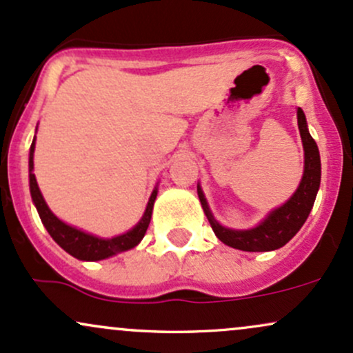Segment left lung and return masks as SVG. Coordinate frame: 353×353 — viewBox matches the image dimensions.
I'll use <instances>...</instances> for the list:
<instances>
[{
    "instance_id": "1",
    "label": "left lung",
    "mask_w": 353,
    "mask_h": 353,
    "mask_svg": "<svg viewBox=\"0 0 353 353\" xmlns=\"http://www.w3.org/2000/svg\"><path fill=\"white\" fill-rule=\"evenodd\" d=\"M296 120H299L300 137L303 143V176L300 180L295 193L280 207L273 208L256 227L248 230L227 228L220 225L213 216L208 207L207 198L203 195L200 183L196 185L198 198L201 208L215 232L216 239L223 241L228 247L243 252H270L283 247L296 235L305 220L310 215L312 207L315 203L316 192L320 188V176H322V165H320L319 146L312 138L307 126V118L302 108H296Z\"/></svg>"
}]
</instances>
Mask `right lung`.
<instances>
[{"instance_id": "1", "label": "right lung", "mask_w": 353, "mask_h": 353, "mask_svg": "<svg viewBox=\"0 0 353 353\" xmlns=\"http://www.w3.org/2000/svg\"><path fill=\"white\" fill-rule=\"evenodd\" d=\"M34 140L31 143L30 148V161H28V168H30V192L31 198H33L34 207L38 210V215L41 219L45 228L48 230L51 235L59 247L65 252H68L71 256L78 260H85V262H98V260L110 259V256L117 255V253L132 250L137 247L141 240H143L146 228H148L150 220H152L153 213V205H155L158 188L152 192L150 195L148 203H146L145 213L141 216L140 221L132 230L121 233V235L112 236V239H101V236L91 235V233L83 232V230L71 227V225L65 223L63 220H59L53 212H51L48 205H46L45 198H43L39 187L37 183V176L33 173V155H34Z\"/></svg>"}]
</instances>
